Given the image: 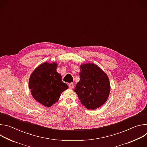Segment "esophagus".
Instances as JSON below:
<instances>
[{
	"label": "esophagus",
	"mask_w": 147,
	"mask_h": 147,
	"mask_svg": "<svg viewBox=\"0 0 147 147\" xmlns=\"http://www.w3.org/2000/svg\"><path fill=\"white\" fill-rule=\"evenodd\" d=\"M69 89L70 90H72L73 88H74V85L73 83H70L69 85Z\"/></svg>",
	"instance_id": "esophagus-1"
}]
</instances>
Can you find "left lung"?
Wrapping results in <instances>:
<instances>
[{"label": "left lung", "instance_id": "left-lung-1", "mask_svg": "<svg viewBox=\"0 0 147 147\" xmlns=\"http://www.w3.org/2000/svg\"><path fill=\"white\" fill-rule=\"evenodd\" d=\"M80 68V81L74 91L84 106L89 110H95L108 99L111 90L109 77L94 63H84Z\"/></svg>", "mask_w": 147, "mask_h": 147}]
</instances>
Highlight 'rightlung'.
Listing matches in <instances>:
<instances>
[{"label":"right lung","instance_id":"obj_1","mask_svg":"<svg viewBox=\"0 0 147 147\" xmlns=\"http://www.w3.org/2000/svg\"><path fill=\"white\" fill-rule=\"evenodd\" d=\"M56 62H44L31 73L28 86L32 97L39 103L49 108L57 102L61 94L69 88L63 82L62 77L56 71Z\"/></svg>","mask_w":147,"mask_h":147}]
</instances>
